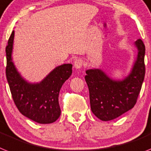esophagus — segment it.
I'll list each match as a JSON object with an SVG mask.
<instances>
[{
    "instance_id": "1",
    "label": "esophagus",
    "mask_w": 151,
    "mask_h": 151,
    "mask_svg": "<svg viewBox=\"0 0 151 151\" xmlns=\"http://www.w3.org/2000/svg\"><path fill=\"white\" fill-rule=\"evenodd\" d=\"M83 62L81 58H77L74 62V67L76 68H81L83 66Z\"/></svg>"
}]
</instances>
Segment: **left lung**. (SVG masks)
<instances>
[{"mask_svg": "<svg viewBox=\"0 0 151 151\" xmlns=\"http://www.w3.org/2000/svg\"><path fill=\"white\" fill-rule=\"evenodd\" d=\"M138 50L131 73L123 80H113L98 69L86 70L85 79L89 91L91 110L103 121H109L135 106L145 76V45L141 39L135 42Z\"/></svg>", "mask_w": 151, "mask_h": 151, "instance_id": "left-lung-1", "label": "left lung"}]
</instances>
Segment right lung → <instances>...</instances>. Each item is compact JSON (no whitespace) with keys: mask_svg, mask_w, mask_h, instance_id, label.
<instances>
[{"mask_svg":"<svg viewBox=\"0 0 151 151\" xmlns=\"http://www.w3.org/2000/svg\"><path fill=\"white\" fill-rule=\"evenodd\" d=\"M14 37L13 31L6 47V77L14 104L22 115L33 121L43 124L53 123L61 115L59 91L71 76L73 65L56 67L39 83H28L21 76L12 62Z\"/></svg>","mask_w":151,"mask_h":151,"instance_id":"right-lung-1","label":"right lung"}]
</instances>
